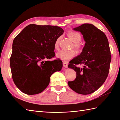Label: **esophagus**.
Instances as JSON below:
<instances>
[{
	"label": "esophagus",
	"mask_w": 120,
	"mask_h": 120,
	"mask_svg": "<svg viewBox=\"0 0 120 120\" xmlns=\"http://www.w3.org/2000/svg\"><path fill=\"white\" fill-rule=\"evenodd\" d=\"M63 66L65 68H67L68 67V63H66V62H64L63 63Z\"/></svg>",
	"instance_id": "34e87169"
}]
</instances>
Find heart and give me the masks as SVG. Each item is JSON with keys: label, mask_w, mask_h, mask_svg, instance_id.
Returning <instances> with one entry per match:
<instances>
[{"label": "heart", "mask_w": 120, "mask_h": 120, "mask_svg": "<svg viewBox=\"0 0 120 120\" xmlns=\"http://www.w3.org/2000/svg\"><path fill=\"white\" fill-rule=\"evenodd\" d=\"M68 36L72 40L73 42L75 43L74 48L75 49L78 51H80L81 50V46L79 44V42L81 40V36L80 34L79 33L75 31H69L68 33ZM59 40L60 38H58L55 41L54 43V48L55 49H57L58 48ZM75 55V52L74 50H62L56 53V56L57 58L63 61H67L71 59Z\"/></svg>", "instance_id": "heart-1"}]
</instances>
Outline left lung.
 Wrapping results in <instances>:
<instances>
[{
	"label": "left lung",
	"mask_w": 120,
	"mask_h": 120,
	"mask_svg": "<svg viewBox=\"0 0 120 120\" xmlns=\"http://www.w3.org/2000/svg\"><path fill=\"white\" fill-rule=\"evenodd\" d=\"M73 29L82 34L85 43L80 54L68 65L76 72L77 77L68 84L78 94H90L98 89L108 77L111 60L108 40L102 31L91 24H83ZM79 64L84 67L77 68Z\"/></svg>",
	"instance_id": "8db88e82"
}]
</instances>
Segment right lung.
Masks as SVG:
<instances>
[{"mask_svg": "<svg viewBox=\"0 0 120 120\" xmlns=\"http://www.w3.org/2000/svg\"><path fill=\"white\" fill-rule=\"evenodd\" d=\"M64 32L58 26L31 24L14 38L10 61L12 77L24 93H40L48 86L51 75L62 69V60L49 59L54 57L55 42Z\"/></svg>", "mask_w": 120, "mask_h": 120, "instance_id": "1", "label": "right lung"}]
</instances>
